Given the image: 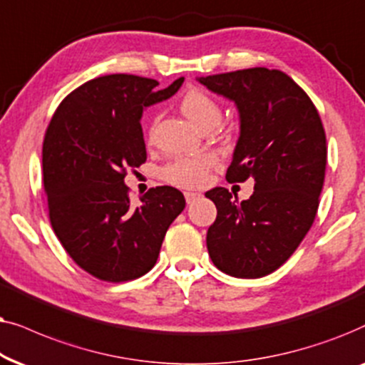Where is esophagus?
Instances as JSON below:
<instances>
[{
	"label": "esophagus",
	"instance_id": "1",
	"mask_svg": "<svg viewBox=\"0 0 365 365\" xmlns=\"http://www.w3.org/2000/svg\"><path fill=\"white\" fill-rule=\"evenodd\" d=\"M200 197H202L200 193H195V192H185V200H187L188 205H190V203H193L195 200H198V198H200Z\"/></svg>",
	"mask_w": 365,
	"mask_h": 365
}]
</instances>
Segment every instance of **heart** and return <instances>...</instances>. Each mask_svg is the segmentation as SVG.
Wrapping results in <instances>:
<instances>
[{
	"label": "heart",
	"instance_id": "obj_1",
	"mask_svg": "<svg viewBox=\"0 0 365 365\" xmlns=\"http://www.w3.org/2000/svg\"><path fill=\"white\" fill-rule=\"evenodd\" d=\"M180 110L197 128L215 126L222 118L218 101L202 88H188L180 98ZM213 165H215V157L212 153L182 155L165 165L162 168V178L175 187L197 188L207 182Z\"/></svg>",
	"mask_w": 365,
	"mask_h": 365
}]
</instances>
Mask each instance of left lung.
<instances>
[{
	"instance_id": "8db88e82",
	"label": "left lung",
	"mask_w": 365,
	"mask_h": 365,
	"mask_svg": "<svg viewBox=\"0 0 365 365\" xmlns=\"http://www.w3.org/2000/svg\"><path fill=\"white\" fill-rule=\"evenodd\" d=\"M198 81L239 108L240 137L227 180H254L249 200L223 187L205 193L217 207L208 255L227 275L259 279L289 260L317 215L327 165L322 120L284 71L249 68Z\"/></svg>"
}]
</instances>
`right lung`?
Returning a JSON list of instances; mask_svg holds the SVG:
<instances>
[{
	"instance_id": "right-lung-1",
	"label": "right lung",
	"mask_w": 365,
	"mask_h": 365,
	"mask_svg": "<svg viewBox=\"0 0 365 365\" xmlns=\"http://www.w3.org/2000/svg\"><path fill=\"white\" fill-rule=\"evenodd\" d=\"M168 88L135 75H106L73 90L58 106L43 140L48 213L63 249L105 282L138 279L157 264L170 223L185 208L173 187L150 188L130 202L128 168L147 160L140 118L145 106L170 98Z\"/></svg>"
}]
</instances>
